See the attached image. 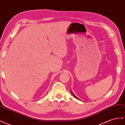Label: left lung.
<instances>
[{"instance_id":"1","label":"left lung","mask_w":125,"mask_h":125,"mask_svg":"<svg viewBox=\"0 0 125 125\" xmlns=\"http://www.w3.org/2000/svg\"><path fill=\"white\" fill-rule=\"evenodd\" d=\"M71 93H72V95H73V97H75V98H76V99H79L78 98H77V97H76V96L75 95H74V94H73V93H72V91H71Z\"/></svg>"}]
</instances>
